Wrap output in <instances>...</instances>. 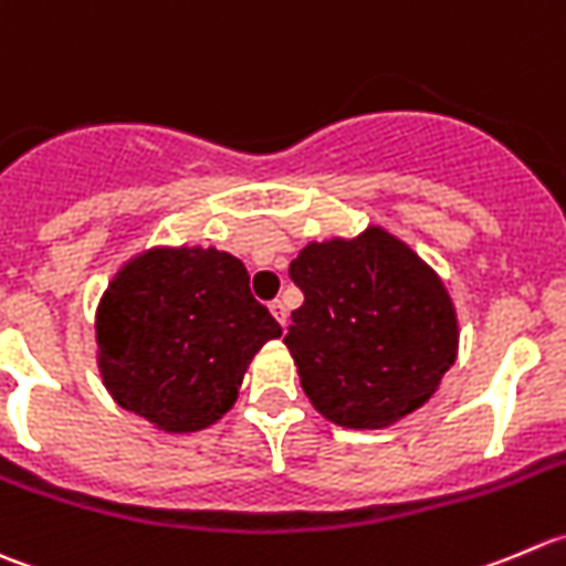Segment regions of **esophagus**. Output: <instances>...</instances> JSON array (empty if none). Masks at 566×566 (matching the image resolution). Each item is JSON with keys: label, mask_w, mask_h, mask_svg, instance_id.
I'll list each match as a JSON object with an SVG mask.
<instances>
[{"label": "esophagus", "mask_w": 566, "mask_h": 566, "mask_svg": "<svg viewBox=\"0 0 566 566\" xmlns=\"http://www.w3.org/2000/svg\"><path fill=\"white\" fill-rule=\"evenodd\" d=\"M270 311H272V316L277 318V324H281V327L285 329V324H289V311H285L283 302H281V300L270 302Z\"/></svg>", "instance_id": "esophagus-1"}]
</instances>
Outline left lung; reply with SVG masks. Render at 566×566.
<instances>
[{
	"instance_id": "obj_1",
	"label": "left lung",
	"mask_w": 566,
	"mask_h": 566,
	"mask_svg": "<svg viewBox=\"0 0 566 566\" xmlns=\"http://www.w3.org/2000/svg\"><path fill=\"white\" fill-rule=\"evenodd\" d=\"M305 302L283 344L311 405L344 429H385L454 366L460 322L438 272L382 226L307 242L289 270Z\"/></svg>"
}]
</instances>
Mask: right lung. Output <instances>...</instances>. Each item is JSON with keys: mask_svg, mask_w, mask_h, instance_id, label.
Here are the masks:
<instances>
[{"mask_svg": "<svg viewBox=\"0 0 566 566\" xmlns=\"http://www.w3.org/2000/svg\"><path fill=\"white\" fill-rule=\"evenodd\" d=\"M281 324L237 255L154 244L123 261L95 307V363L123 410L167 434L220 421Z\"/></svg>", "mask_w": 566, "mask_h": 566, "instance_id": "right-lung-1", "label": "right lung"}]
</instances>
